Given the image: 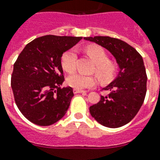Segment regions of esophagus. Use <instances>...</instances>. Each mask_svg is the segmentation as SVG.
I'll return each instance as SVG.
<instances>
[{
	"instance_id": "1",
	"label": "esophagus",
	"mask_w": 160,
	"mask_h": 160,
	"mask_svg": "<svg viewBox=\"0 0 160 160\" xmlns=\"http://www.w3.org/2000/svg\"><path fill=\"white\" fill-rule=\"evenodd\" d=\"M73 92L74 93H83V92H86V91L81 90V89H76V88H74Z\"/></svg>"
}]
</instances>
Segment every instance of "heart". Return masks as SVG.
Returning <instances> with one entry per match:
<instances>
[{"label":"heart","instance_id":"b5f03b06","mask_svg":"<svg viewBox=\"0 0 160 160\" xmlns=\"http://www.w3.org/2000/svg\"><path fill=\"white\" fill-rule=\"evenodd\" d=\"M85 50L97 63L94 72H96L98 78L102 82H107L114 78L118 71V63L113 60L109 59L108 53L104 48H102L100 46L92 45L86 47ZM77 60L78 53L76 49L70 48L62 53L61 57V64L62 68L68 73H72L76 70ZM67 82L70 87L76 89L89 88L94 86V84L96 83V78L94 76L77 72L68 78Z\"/></svg>","mask_w":160,"mask_h":160}]
</instances>
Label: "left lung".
I'll return each mask as SVG.
<instances>
[{
  "label": "left lung",
  "instance_id": "left-lung-1",
  "mask_svg": "<svg viewBox=\"0 0 160 160\" xmlns=\"http://www.w3.org/2000/svg\"><path fill=\"white\" fill-rule=\"evenodd\" d=\"M84 39L108 49L121 68L117 78L102 89L109 91V94L101 96L99 102L90 107L91 115L106 127L125 126L136 116L146 94L147 75L142 57L132 46L119 39L95 36Z\"/></svg>",
  "mask_w": 160,
  "mask_h": 160
}]
</instances>
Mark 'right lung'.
<instances>
[{"instance_id":"obj_1","label":"right lung","mask_w":160,"mask_h":160,"mask_svg":"<svg viewBox=\"0 0 160 160\" xmlns=\"http://www.w3.org/2000/svg\"><path fill=\"white\" fill-rule=\"evenodd\" d=\"M82 37L45 35L25 46L14 63L11 88L25 118L41 126L53 125L67 112L73 92L64 81L61 57Z\"/></svg>"}]
</instances>
